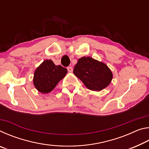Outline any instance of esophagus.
<instances>
[{"mask_svg":"<svg viewBox=\"0 0 149 149\" xmlns=\"http://www.w3.org/2000/svg\"><path fill=\"white\" fill-rule=\"evenodd\" d=\"M67 70L69 72H73V68L72 66H69L67 68Z\"/></svg>","mask_w":149,"mask_h":149,"instance_id":"obj_1","label":"esophagus"}]
</instances>
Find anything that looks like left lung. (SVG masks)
I'll list each match as a JSON object with an SVG mask.
<instances>
[{"label": "left lung", "instance_id": "obj_1", "mask_svg": "<svg viewBox=\"0 0 149 149\" xmlns=\"http://www.w3.org/2000/svg\"><path fill=\"white\" fill-rule=\"evenodd\" d=\"M74 74L88 89L97 91L107 87L112 79V73L107 65L91 57L78 60Z\"/></svg>", "mask_w": 149, "mask_h": 149}]
</instances>
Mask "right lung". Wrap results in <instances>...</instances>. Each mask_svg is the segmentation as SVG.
I'll return each instance as SVG.
<instances>
[{"label": "right lung", "instance_id": "add662e5", "mask_svg": "<svg viewBox=\"0 0 149 149\" xmlns=\"http://www.w3.org/2000/svg\"><path fill=\"white\" fill-rule=\"evenodd\" d=\"M67 69L62 65H56L50 60H46L34 73L33 84L39 92L48 93L67 74Z\"/></svg>", "mask_w": 149, "mask_h": 149}]
</instances>
